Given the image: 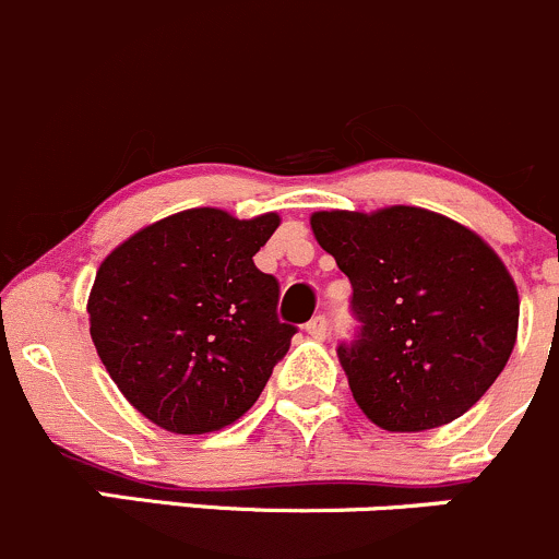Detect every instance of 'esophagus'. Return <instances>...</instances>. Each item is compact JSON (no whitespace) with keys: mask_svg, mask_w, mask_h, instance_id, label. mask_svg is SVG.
Listing matches in <instances>:
<instances>
[{"mask_svg":"<svg viewBox=\"0 0 559 559\" xmlns=\"http://www.w3.org/2000/svg\"><path fill=\"white\" fill-rule=\"evenodd\" d=\"M326 326H330V321H326V316H313L311 321L306 324V332L311 337H316V341H321V337H326Z\"/></svg>","mask_w":559,"mask_h":559,"instance_id":"esophagus-1","label":"esophagus"}]
</instances>
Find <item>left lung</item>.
Masks as SVG:
<instances>
[{"label":"left lung","instance_id":"8db88e82","mask_svg":"<svg viewBox=\"0 0 559 559\" xmlns=\"http://www.w3.org/2000/svg\"><path fill=\"white\" fill-rule=\"evenodd\" d=\"M311 229L352 281L359 335L337 357L365 416L389 432H421L476 405L520 326V295L498 253L411 205L319 211Z\"/></svg>","mask_w":559,"mask_h":559}]
</instances>
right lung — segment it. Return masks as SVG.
Instances as JSON below:
<instances>
[{
  "instance_id": "obj_1",
  "label": "right lung",
  "mask_w": 559,
  "mask_h": 559,
  "mask_svg": "<svg viewBox=\"0 0 559 559\" xmlns=\"http://www.w3.org/2000/svg\"><path fill=\"white\" fill-rule=\"evenodd\" d=\"M278 213L191 207L140 229L99 264L92 341L123 397L162 430L202 436L257 403L297 326L278 321V281L253 253Z\"/></svg>"
}]
</instances>
